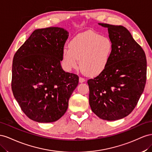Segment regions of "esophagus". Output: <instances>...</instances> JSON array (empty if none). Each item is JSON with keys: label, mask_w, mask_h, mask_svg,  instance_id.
<instances>
[{"label": "esophagus", "mask_w": 152, "mask_h": 152, "mask_svg": "<svg viewBox=\"0 0 152 152\" xmlns=\"http://www.w3.org/2000/svg\"><path fill=\"white\" fill-rule=\"evenodd\" d=\"M85 81V80L84 78H83V77H79V82L80 83H83V82Z\"/></svg>", "instance_id": "obj_1"}]
</instances>
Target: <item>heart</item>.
<instances>
[{"instance_id":"b5f03b06","label":"heart","mask_w":152,"mask_h":152,"mask_svg":"<svg viewBox=\"0 0 152 152\" xmlns=\"http://www.w3.org/2000/svg\"><path fill=\"white\" fill-rule=\"evenodd\" d=\"M69 48L62 50V62L67 71L80 66L84 73L90 76L99 75L109 63L113 45L108 37L92 31L79 34L69 44Z\"/></svg>"}]
</instances>
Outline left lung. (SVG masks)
I'll return each mask as SVG.
<instances>
[{"label": "left lung", "mask_w": 152, "mask_h": 152, "mask_svg": "<svg viewBox=\"0 0 152 152\" xmlns=\"http://www.w3.org/2000/svg\"><path fill=\"white\" fill-rule=\"evenodd\" d=\"M98 24L107 28L113 52L104 70L88 80L89 104L100 118L117 120L131 113L143 92L146 80V55L125 27Z\"/></svg>", "instance_id": "obj_1"}]
</instances>
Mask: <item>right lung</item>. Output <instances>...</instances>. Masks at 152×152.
<instances>
[{
  "instance_id": "right-lung-1",
  "label": "right lung",
  "mask_w": 152,
  "mask_h": 152,
  "mask_svg": "<svg viewBox=\"0 0 152 152\" xmlns=\"http://www.w3.org/2000/svg\"><path fill=\"white\" fill-rule=\"evenodd\" d=\"M68 37L63 28L36 29L14 55L12 93L21 110L35 122L61 118L78 85V76L65 72L60 64Z\"/></svg>"
}]
</instances>
